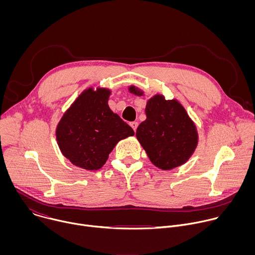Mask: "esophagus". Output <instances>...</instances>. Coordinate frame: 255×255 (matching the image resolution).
Returning <instances> with one entry per match:
<instances>
[{"label":"esophagus","instance_id":"obj_1","mask_svg":"<svg viewBox=\"0 0 255 255\" xmlns=\"http://www.w3.org/2000/svg\"><path fill=\"white\" fill-rule=\"evenodd\" d=\"M130 126L133 128L134 131H136V129L138 127V122H132V123H130Z\"/></svg>","mask_w":255,"mask_h":255}]
</instances>
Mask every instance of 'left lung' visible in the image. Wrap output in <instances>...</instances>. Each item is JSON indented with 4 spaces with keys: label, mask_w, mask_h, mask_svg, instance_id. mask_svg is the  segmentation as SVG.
<instances>
[{
    "label": "left lung",
    "mask_w": 255,
    "mask_h": 255,
    "mask_svg": "<svg viewBox=\"0 0 255 255\" xmlns=\"http://www.w3.org/2000/svg\"><path fill=\"white\" fill-rule=\"evenodd\" d=\"M129 92L142 96L131 86ZM146 120L136 130V137L150 161L160 169L169 170L186 163L198 145V131L186 109L176 100L155 95L145 108Z\"/></svg>",
    "instance_id": "1"
}]
</instances>
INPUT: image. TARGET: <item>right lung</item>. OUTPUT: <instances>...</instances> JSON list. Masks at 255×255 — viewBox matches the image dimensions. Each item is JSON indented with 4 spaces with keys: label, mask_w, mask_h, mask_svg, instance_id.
<instances>
[{
    "label": "right lung",
    "mask_w": 255,
    "mask_h": 255,
    "mask_svg": "<svg viewBox=\"0 0 255 255\" xmlns=\"http://www.w3.org/2000/svg\"><path fill=\"white\" fill-rule=\"evenodd\" d=\"M111 91L89 88L63 114L56 127V140L62 154L87 170H98L116 144L134 135L133 129L109 108Z\"/></svg>",
    "instance_id": "right-lung-1"
}]
</instances>
